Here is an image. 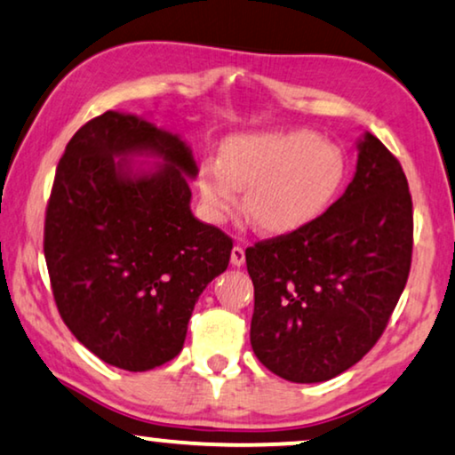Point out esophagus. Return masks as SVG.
<instances>
[{"mask_svg": "<svg viewBox=\"0 0 455 455\" xmlns=\"http://www.w3.org/2000/svg\"><path fill=\"white\" fill-rule=\"evenodd\" d=\"M231 264L233 266H243L245 264V250L241 245H235L233 251H231Z\"/></svg>", "mask_w": 455, "mask_h": 455, "instance_id": "obj_1", "label": "esophagus"}]
</instances>
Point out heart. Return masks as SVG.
<instances>
[{
  "label": "heart",
  "mask_w": 455,
  "mask_h": 455,
  "mask_svg": "<svg viewBox=\"0 0 455 455\" xmlns=\"http://www.w3.org/2000/svg\"><path fill=\"white\" fill-rule=\"evenodd\" d=\"M343 156L310 131H264L228 139L220 157L199 166V191L216 218L231 214L245 191L258 231H298L323 214L343 180Z\"/></svg>",
  "instance_id": "b5f03b06"
}]
</instances>
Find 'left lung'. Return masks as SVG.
<instances>
[{
	"mask_svg": "<svg viewBox=\"0 0 455 455\" xmlns=\"http://www.w3.org/2000/svg\"><path fill=\"white\" fill-rule=\"evenodd\" d=\"M411 233L402 164L364 132L354 179L323 216L245 250L258 360L291 383H323L364 358L408 281Z\"/></svg>",
	"mask_w": 455,
	"mask_h": 455,
	"instance_id": "obj_1",
	"label": "left lung"
}]
</instances>
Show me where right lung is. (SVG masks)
<instances>
[{
	"instance_id": "right-lung-1",
	"label": "right lung",
	"mask_w": 455,
	"mask_h": 455,
	"mask_svg": "<svg viewBox=\"0 0 455 455\" xmlns=\"http://www.w3.org/2000/svg\"><path fill=\"white\" fill-rule=\"evenodd\" d=\"M196 177L189 145L137 114H101L66 145L45 262L60 316L106 364L143 372L179 355L196 301L227 270L233 241L191 212Z\"/></svg>"
}]
</instances>
